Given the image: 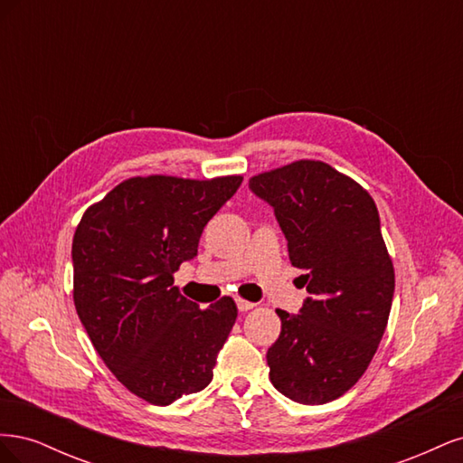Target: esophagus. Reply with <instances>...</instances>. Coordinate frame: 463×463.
Here are the masks:
<instances>
[{
  "label": "esophagus",
  "mask_w": 463,
  "mask_h": 463,
  "mask_svg": "<svg viewBox=\"0 0 463 463\" xmlns=\"http://www.w3.org/2000/svg\"><path fill=\"white\" fill-rule=\"evenodd\" d=\"M235 303H237V309H240L241 313H247V311H250L255 307V303L245 301V299H235Z\"/></svg>",
  "instance_id": "1"
}]
</instances>
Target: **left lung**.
Instances as JSON below:
<instances>
[{"label":"left lung","mask_w":463,"mask_h":463,"mask_svg":"<svg viewBox=\"0 0 463 463\" xmlns=\"http://www.w3.org/2000/svg\"><path fill=\"white\" fill-rule=\"evenodd\" d=\"M249 189L274 208L309 291L298 315L276 309L282 332L266 354L270 381L293 402H332L367 371L394 298L376 204L354 179L315 160L250 177Z\"/></svg>","instance_id":"obj_1"}]
</instances>
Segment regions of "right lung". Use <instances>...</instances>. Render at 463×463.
I'll list each match as a JSON object with an SVG mask.
<instances>
[{
	"mask_svg": "<svg viewBox=\"0 0 463 463\" xmlns=\"http://www.w3.org/2000/svg\"><path fill=\"white\" fill-rule=\"evenodd\" d=\"M243 177H133L80 218L73 237V299L89 338L135 396L154 405L201 392L237 318L232 298L206 309L174 286L197 257L203 230Z\"/></svg>",
	"mask_w": 463,
	"mask_h": 463,
	"instance_id": "right-lung-1",
	"label": "right lung"
}]
</instances>
